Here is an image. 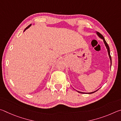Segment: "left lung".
I'll return each instance as SVG.
<instances>
[{
  "label": "left lung",
  "instance_id": "left-lung-1",
  "mask_svg": "<svg viewBox=\"0 0 121 121\" xmlns=\"http://www.w3.org/2000/svg\"><path fill=\"white\" fill-rule=\"evenodd\" d=\"M97 35H98L99 37H100V38H101V39H103V41H104V43H105V46H106V48H107V51H108V55H109V58H110V60H111V65H112V58H111V55H110V50H109V46H108V44H107V43L106 42V40H105V39H104V37L103 36V35H101V34H100V33L99 32H97ZM97 90H96V91H94V92H90V93H88V94H93V93H94V92H95L96 91H97ZM78 92H80V93H82V94H84V92H80V91H77Z\"/></svg>",
  "mask_w": 121,
  "mask_h": 121
}]
</instances>
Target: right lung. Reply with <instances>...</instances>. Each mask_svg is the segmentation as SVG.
I'll return each instance as SVG.
<instances>
[{"mask_svg": "<svg viewBox=\"0 0 121 121\" xmlns=\"http://www.w3.org/2000/svg\"><path fill=\"white\" fill-rule=\"evenodd\" d=\"M31 24H30V25H29L28 26H27V27H26V28H25V30H24V31H25V30H26V29H28V28H29V27H30V26H31Z\"/></svg>", "mask_w": 121, "mask_h": 121, "instance_id": "1", "label": "right lung"}]
</instances>
